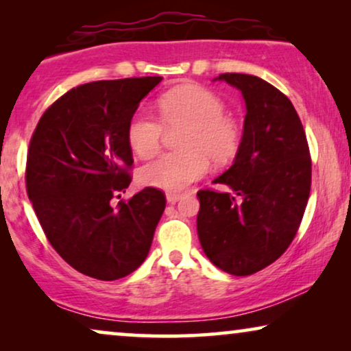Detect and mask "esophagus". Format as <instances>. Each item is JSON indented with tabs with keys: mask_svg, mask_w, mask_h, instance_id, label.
Masks as SVG:
<instances>
[{
	"mask_svg": "<svg viewBox=\"0 0 351 351\" xmlns=\"http://www.w3.org/2000/svg\"><path fill=\"white\" fill-rule=\"evenodd\" d=\"M180 198H182L180 193H172V191H167V193H166V199H167V203H169V204L177 203V201H179Z\"/></svg>",
	"mask_w": 351,
	"mask_h": 351,
	"instance_id": "esophagus-1",
	"label": "esophagus"
}]
</instances>
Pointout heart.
Masks as SVG:
<instances>
[{
	"label": "heart",
	"mask_w": 351,
	"mask_h": 351,
	"mask_svg": "<svg viewBox=\"0 0 351 351\" xmlns=\"http://www.w3.org/2000/svg\"><path fill=\"white\" fill-rule=\"evenodd\" d=\"M222 99L201 86L186 84L160 99L161 121L148 112H137L128 124V142L132 152L148 158L161 145L167 131L182 129L177 147L180 152L162 153L138 171L143 185L166 191H180L201 179L208 160L215 166L227 165L237 156L241 129L225 117Z\"/></svg>",
	"instance_id": "heart-1"
}]
</instances>
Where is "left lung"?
Returning <instances> with one entry per match:
<instances>
[{"mask_svg": "<svg viewBox=\"0 0 351 351\" xmlns=\"http://www.w3.org/2000/svg\"><path fill=\"white\" fill-rule=\"evenodd\" d=\"M246 104L243 137L233 165L214 180L227 191L199 190L196 219L201 247L234 276L261 271L280 258L304 217L311 160L294 105L258 76L222 73Z\"/></svg>", "mask_w": 351, "mask_h": 351, "instance_id": "8db88e82", "label": "left lung"}]
</instances>
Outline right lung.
<instances>
[{
  "label": "right lung",
  "mask_w": 351,
  "mask_h": 351,
  "mask_svg": "<svg viewBox=\"0 0 351 351\" xmlns=\"http://www.w3.org/2000/svg\"><path fill=\"white\" fill-rule=\"evenodd\" d=\"M161 76L94 81L57 99L33 132L27 193L51 246L83 275L113 281L142 265L166 208L147 186L129 201L128 124Z\"/></svg>",
  "instance_id": "add662e5"
}]
</instances>
